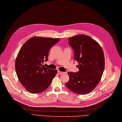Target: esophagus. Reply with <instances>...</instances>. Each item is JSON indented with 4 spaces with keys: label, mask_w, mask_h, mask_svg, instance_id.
<instances>
[{
    "label": "esophagus",
    "mask_w": 122,
    "mask_h": 122,
    "mask_svg": "<svg viewBox=\"0 0 122 122\" xmlns=\"http://www.w3.org/2000/svg\"><path fill=\"white\" fill-rule=\"evenodd\" d=\"M58 73L59 74H60V75H61V74H64V72H61V71H60V70H58Z\"/></svg>",
    "instance_id": "esophagus-1"
}]
</instances>
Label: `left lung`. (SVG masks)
Here are the masks:
<instances>
[{
	"instance_id": "1",
	"label": "left lung",
	"mask_w": 122,
	"mask_h": 122,
	"mask_svg": "<svg viewBox=\"0 0 122 122\" xmlns=\"http://www.w3.org/2000/svg\"><path fill=\"white\" fill-rule=\"evenodd\" d=\"M68 44L74 51V59L79 63V71L67 73L69 80L65 86L78 94L89 93L98 85L104 72V52L96 41L86 35L69 37Z\"/></svg>"
}]
</instances>
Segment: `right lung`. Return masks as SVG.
<instances>
[{"mask_svg":"<svg viewBox=\"0 0 122 122\" xmlns=\"http://www.w3.org/2000/svg\"><path fill=\"white\" fill-rule=\"evenodd\" d=\"M60 38L34 36L21 47L16 57L15 68L21 85L29 92L37 94L47 88L57 73V70L44 67L50 48Z\"/></svg>","mask_w":122,"mask_h":122,"instance_id":"right-lung-1","label":"right lung"}]
</instances>
